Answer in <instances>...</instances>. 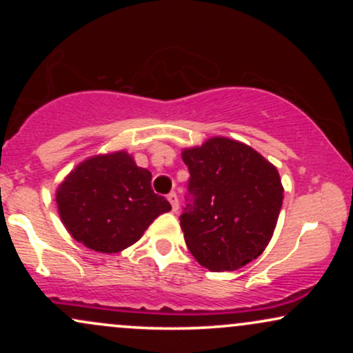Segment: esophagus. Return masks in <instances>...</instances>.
Here are the masks:
<instances>
[{
  "label": "esophagus",
  "mask_w": 353,
  "mask_h": 353,
  "mask_svg": "<svg viewBox=\"0 0 353 353\" xmlns=\"http://www.w3.org/2000/svg\"><path fill=\"white\" fill-rule=\"evenodd\" d=\"M168 201L171 202V205H172V210L174 212H176L177 209H179V199H177V194L176 192H171L168 196Z\"/></svg>",
  "instance_id": "esophagus-1"
}]
</instances>
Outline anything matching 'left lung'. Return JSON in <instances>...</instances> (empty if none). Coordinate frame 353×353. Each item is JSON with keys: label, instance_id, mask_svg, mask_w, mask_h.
I'll list each match as a JSON object with an SVG mask.
<instances>
[{"label": "left lung", "instance_id": "left-lung-1", "mask_svg": "<svg viewBox=\"0 0 353 353\" xmlns=\"http://www.w3.org/2000/svg\"><path fill=\"white\" fill-rule=\"evenodd\" d=\"M190 179L181 229L210 272L237 270L264 252L282 208L277 169L250 145L210 137L182 151Z\"/></svg>", "mask_w": 353, "mask_h": 353}]
</instances>
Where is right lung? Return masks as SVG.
Segmentation results:
<instances>
[{
  "mask_svg": "<svg viewBox=\"0 0 353 353\" xmlns=\"http://www.w3.org/2000/svg\"><path fill=\"white\" fill-rule=\"evenodd\" d=\"M152 174L125 151L83 161L58 190L59 217L72 239L88 249L116 254L143 237L171 204L154 194Z\"/></svg>",
  "mask_w": 353,
  "mask_h": 353,
  "instance_id": "obj_1",
  "label": "right lung"
}]
</instances>
